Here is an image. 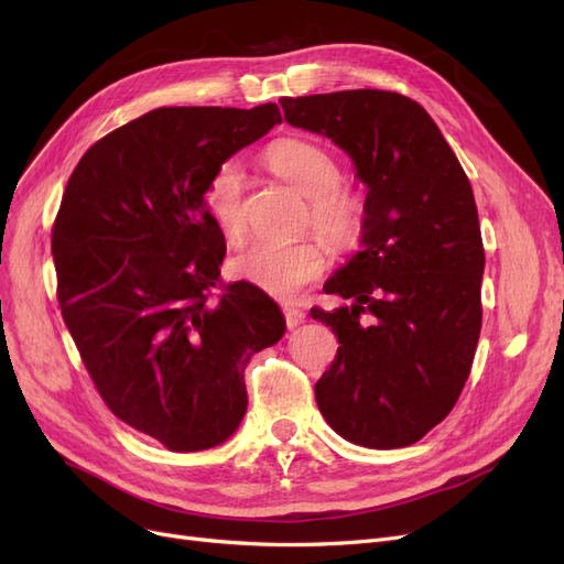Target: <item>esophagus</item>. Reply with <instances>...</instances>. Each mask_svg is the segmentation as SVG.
<instances>
[{
	"mask_svg": "<svg viewBox=\"0 0 564 564\" xmlns=\"http://www.w3.org/2000/svg\"><path fill=\"white\" fill-rule=\"evenodd\" d=\"M282 313H284V322H286L289 329L299 327V324L305 319V313L299 311V308H292V305H286V308H284Z\"/></svg>",
	"mask_w": 564,
	"mask_h": 564,
	"instance_id": "1",
	"label": "esophagus"
}]
</instances>
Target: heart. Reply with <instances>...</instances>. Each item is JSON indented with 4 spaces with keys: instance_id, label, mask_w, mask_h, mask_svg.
<instances>
[{
    "instance_id": "heart-1",
    "label": "heart",
    "mask_w": 564,
    "mask_h": 564,
    "mask_svg": "<svg viewBox=\"0 0 564 564\" xmlns=\"http://www.w3.org/2000/svg\"><path fill=\"white\" fill-rule=\"evenodd\" d=\"M265 164L303 195H308L305 224H313L338 251L362 242L369 224V204L362 191L344 183V169L327 148L303 139H282L265 150ZM247 174L237 160L220 162L207 185L204 207L228 240H240L247 224ZM329 265V251L317 235H303L292 242H253L237 253L230 268L268 296L296 299Z\"/></svg>"
}]
</instances>
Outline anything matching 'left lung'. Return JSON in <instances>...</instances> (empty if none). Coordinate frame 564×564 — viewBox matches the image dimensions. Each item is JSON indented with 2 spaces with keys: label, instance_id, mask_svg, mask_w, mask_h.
I'll list each match as a JSON object with an SVG mask.
<instances>
[{
  "label": "left lung",
  "instance_id": "obj_1",
  "mask_svg": "<svg viewBox=\"0 0 564 564\" xmlns=\"http://www.w3.org/2000/svg\"><path fill=\"white\" fill-rule=\"evenodd\" d=\"M289 124L344 148L367 183L362 251L324 284L338 350L315 383L332 429L355 445L419 442L464 390L482 329L485 247L464 166L416 100L355 89L282 98Z\"/></svg>",
  "mask_w": 564,
  "mask_h": 564
}]
</instances>
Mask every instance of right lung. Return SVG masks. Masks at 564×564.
<instances>
[{"label": "right lung", "instance_id": "right-lung-1", "mask_svg": "<svg viewBox=\"0 0 564 564\" xmlns=\"http://www.w3.org/2000/svg\"><path fill=\"white\" fill-rule=\"evenodd\" d=\"M280 122L275 104L152 110L84 152L51 228L58 305L98 395L172 452L235 433L245 367L284 334L261 289L220 280L226 237L204 207L214 169Z\"/></svg>", "mask_w": 564, "mask_h": 564}]
</instances>
